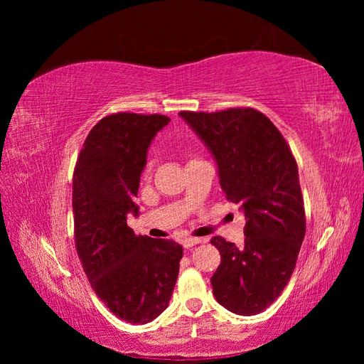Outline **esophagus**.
<instances>
[{
    "mask_svg": "<svg viewBox=\"0 0 364 364\" xmlns=\"http://www.w3.org/2000/svg\"><path fill=\"white\" fill-rule=\"evenodd\" d=\"M199 243H202L200 238H185V240L182 241V246H183L185 249H190V247H193V246H196V245H199Z\"/></svg>",
    "mask_w": 364,
    "mask_h": 364,
    "instance_id": "1",
    "label": "esophagus"
}]
</instances>
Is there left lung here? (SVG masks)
<instances>
[{"instance_id":"obj_1","label":"left lung","mask_w":364,"mask_h":364,"mask_svg":"<svg viewBox=\"0 0 364 364\" xmlns=\"http://www.w3.org/2000/svg\"><path fill=\"white\" fill-rule=\"evenodd\" d=\"M179 115L213 153L226 199L246 217L243 246L211 240L222 257L213 293L229 311L258 314L290 281L305 237L296 159L277 126L257 109Z\"/></svg>"}]
</instances>
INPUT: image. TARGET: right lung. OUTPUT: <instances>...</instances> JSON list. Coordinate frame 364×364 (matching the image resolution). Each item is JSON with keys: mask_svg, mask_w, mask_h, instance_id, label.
<instances>
[{"mask_svg": "<svg viewBox=\"0 0 364 364\" xmlns=\"http://www.w3.org/2000/svg\"><path fill=\"white\" fill-rule=\"evenodd\" d=\"M170 118L118 112L102 118L86 136L73 178L77 255L92 290L117 317L149 323L168 306L182 246L135 235L127 214L147 164V150Z\"/></svg>", "mask_w": 364, "mask_h": 364, "instance_id": "right-lung-1", "label": "right lung"}]
</instances>
